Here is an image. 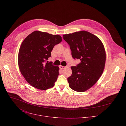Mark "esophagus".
Returning a JSON list of instances; mask_svg holds the SVG:
<instances>
[{
	"instance_id": "1",
	"label": "esophagus",
	"mask_w": 126,
	"mask_h": 126,
	"mask_svg": "<svg viewBox=\"0 0 126 126\" xmlns=\"http://www.w3.org/2000/svg\"><path fill=\"white\" fill-rule=\"evenodd\" d=\"M59 68H60V69H64V68H65V67H64V66H61V65H60V66H59Z\"/></svg>"
}]
</instances>
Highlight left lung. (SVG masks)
<instances>
[{
  "label": "left lung",
  "mask_w": 126,
  "mask_h": 126,
  "mask_svg": "<svg viewBox=\"0 0 126 126\" xmlns=\"http://www.w3.org/2000/svg\"><path fill=\"white\" fill-rule=\"evenodd\" d=\"M69 45L72 57L80 59L77 66H72V74L68 78L70 88L85 92L92 87L102 75L106 62V52L100 39L86 31L63 35Z\"/></svg>",
  "instance_id": "1"
}]
</instances>
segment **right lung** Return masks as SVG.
I'll return each instance as SVG.
<instances>
[{"label":"right lung","mask_w":126,"mask_h":126,"mask_svg":"<svg viewBox=\"0 0 126 126\" xmlns=\"http://www.w3.org/2000/svg\"><path fill=\"white\" fill-rule=\"evenodd\" d=\"M62 41L59 35L35 31L22 42L18 53L20 71L32 86L46 90L54 86L59 75V67L47 60L55 45Z\"/></svg>","instance_id":"right-lung-1"}]
</instances>
